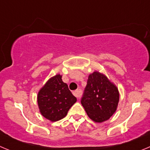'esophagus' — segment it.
<instances>
[{"instance_id": "esophagus-1", "label": "esophagus", "mask_w": 150, "mask_h": 150, "mask_svg": "<svg viewBox=\"0 0 150 150\" xmlns=\"http://www.w3.org/2000/svg\"><path fill=\"white\" fill-rule=\"evenodd\" d=\"M73 95L75 96V97H77V98H79V97L81 96V91L80 90H75V91L73 92Z\"/></svg>"}]
</instances>
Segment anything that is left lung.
Segmentation results:
<instances>
[{
    "label": "left lung",
    "mask_w": 150,
    "mask_h": 150,
    "mask_svg": "<svg viewBox=\"0 0 150 150\" xmlns=\"http://www.w3.org/2000/svg\"><path fill=\"white\" fill-rule=\"evenodd\" d=\"M119 100L118 88L106 75L98 71L89 75L81 102L92 120H108L117 110Z\"/></svg>",
    "instance_id": "obj_1"
}]
</instances>
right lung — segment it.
Returning a JSON list of instances; mask_svg holds the SVG:
<instances>
[{
	"label": "right lung",
	"instance_id": "obj_1",
	"mask_svg": "<svg viewBox=\"0 0 150 150\" xmlns=\"http://www.w3.org/2000/svg\"><path fill=\"white\" fill-rule=\"evenodd\" d=\"M76 101L60 74L49 78L37 95L40 114L52 122L64 118Z\"/></svg>",
	"mask_w": 150,
	"mask_h": 150
}]
</instances>
